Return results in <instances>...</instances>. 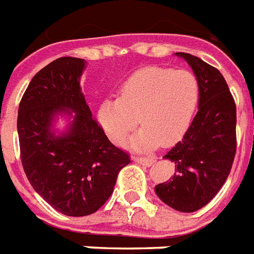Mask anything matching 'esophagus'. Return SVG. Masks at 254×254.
Here are the masks:
<instances>
[{
	"label": "esophagus",
	"instance_id": "obj_1",
	"mask_svg": "<svg viewBox=\"0 0 254 254\" xmlns=\"http://www.w3.org/2000/svg\"><path fill=\"white\" fill-rule=\"evenodd\" d=\"M133 160L136 161L137 164H141L145 165V167H149L155 163V159L153 157H134Z\"/></svg>",
	"mask_w": 254,
	"mask_h": 254
}]
</instances>
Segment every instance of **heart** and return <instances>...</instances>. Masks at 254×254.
Returning a JSON list of instances; mask_svg holds the SVG:
<instances>
[{
    "instance_id": "heart-1",
    "label": "heart",
    "mask_w": 254,
    "mask_h": 254,
    "mask_svg": "<svg viewBox=\"0 0 254 254\" xmlns=\"http://www.w3.org/2000/svg\"><path fill=\"white\" fill-rule=\"evenodd\" d=\"M199 99L195 75L186 69L148 67L127 78L118 91V98L101 102L97 120L109 138L124 144L140 121L144 127L133 145L152 149L179 141L187 132Z\"/></svg>"
}]
</instances>
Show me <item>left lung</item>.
<instances>
[{"instance_id":"obj_1","label":"left lung","mask_w":254,"mask_h":254,"mask_svg":"<svg viewBox=\"0 0 254 254\" xmlns=\"http://www.w3.org/2000/svg\"><path fill=\"white\" fill-rule=\"evenodd\" d=\"M192 68L199 106L185 136L163 159L175 164L174 176L155 187L167 206L194 213L226 182L236 155V103L222 74L196 56L176 52Z\"/></svg>"}]
</instances>
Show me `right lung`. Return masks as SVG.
<instances>
[{"label":"right lung","instance_id":"add662e5","mask_svg":"<svg viewBox=\"0 0 254 254\" xmlns=\"http://www.w3.org/2000/svg\"><path fill=\"white\" fill-rule=\"evenodd\" d=\"M86 60L59 58L28 84L18 106L22 168L41 198L59 213H95L112 195L129 155L109 141L80 87ZM59 117L67 125L56 129Z\"/></svg>","mask_w":254,"mask_h":254}]
</instances>
